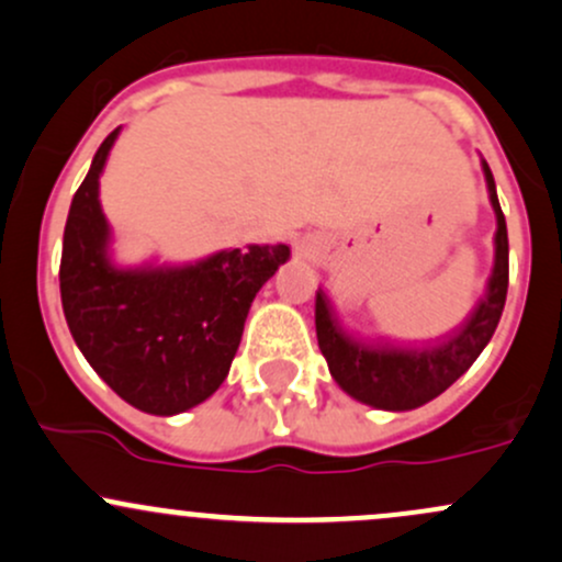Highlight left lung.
I'll use <instances>...</instances> for the list:
<instances>
[{
  "label": "left lung",
  "instance_id": "obj_1",
  "mask_svg": "<svg viewBox=\"0 0 562 562\" xmlns=\"http://www.w3.org/2000/svg\"><path fill=\"white\" fill-rule=\"evenodd\" d=\"M485 183L493 213H496V256L488 288L480 304L474 306L464 325L453 336L424 347H390V344H368L351 338L341 330L333 317L328 299L317 291L314 304V325H317V344L328 360L330 375L349 397L371 405L379 411H413L442 394L456 379H461L477 360L480 351L488 347L493 330L502 319L504 301L509 285V239L507 221L496 196V181L488 162L483 159Z\"/></svg>",
  "mask_w": 562,
  "mask_h": 562
}]
</instances>
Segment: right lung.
<instances>
[{
	"label": "right lung",
	"mask_w": 562,
	"mask_h": 562,
	"mask_svg": "<svg viewBox=\"0 0 562 562\" xmlns=\"http://www.w3.org/2000/svg\"><path fill=\"white\" fill-rule=\"evenodd\" d=\"M120 131L106 135L71 200L60 301L92 371L133 408L176 416L224 384L252 299L291 248L248 245L181 267H116L98 187Z\"/></svg>",
	"instance_id": "right-lung-1"
}]
</instances>
